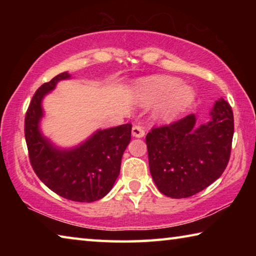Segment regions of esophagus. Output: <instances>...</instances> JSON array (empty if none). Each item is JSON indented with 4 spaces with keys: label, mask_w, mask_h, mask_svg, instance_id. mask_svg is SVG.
I'll use <instances>...</instances> for the list:
<instances>
[{
    "label": "esophagus",
    "mask_w": 256,
    "mask_h": 256,
    "mask_svg": "<svg viewBox=\"0 0 256 256\" xmlns=\"http://www.w3.org/2000/svg\"><path fill=\"white\" fill-rule=\"evenodd\" d=\"M144 128L141 125H134L132 128V136L136 138H144Z\"/></svg>",
    "instance_id": "34e87169"
}]
</instances>
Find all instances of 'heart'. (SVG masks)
<instances>
[{
	"instance_id": "b5f03b06",
	"label": "heart",
	"mask_w": 256,
	"mask_h": 256,
	"mask_svg": "<svg viewBox=\"0 0 256 256\" xmlns=\"http://www.w3.org/2000/svg\"><path fill=\"white\" fill-rule=\"evenodd\" d=\"M180 80L172 76H156L148 81L146 88L150 94V100L159 102L162 100L168 94L170 96L164 102L162 108V118H170L175 115L177 112L180 110L186 104H188L193 97L192 90L186 86H180Z\"/></svg>"
}]
</instances>
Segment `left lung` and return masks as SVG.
I'll use <instances>...</instances> for the list:
<instances>
[{"label":"left lung","mask_w":256,"mask_h":256,"mask_svg":"<svg viewBox=\"0 0 256 256\" xmlns=\"http://www.w3.org/2000/svg\"><path fill=\"white\" fill-rule=\"evenodd\" d=\"M209 123L196 126L194 115L154 126L146 134L149 168L158 190L172 198L192 196L222 176L232 152L234 114L216 102Z\"/></svg>","instance_id":"8db88e82"}]
</instances>
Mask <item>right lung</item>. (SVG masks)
Here are the masks:
<instances>
[{
    "mask_svg": "<svg viewBox=\"0 0 256 256\" xmlns=\"http://www.w3.org/2000/svg\"><path fill=\"white\" fill-rule=\"evenodd\" d=\"M68 78V73H60L34 92L26 112V144L30 164L47 188L68 200L92 202L105 196L118 178L123 152L131 141L132 124L98 131L76 149L54 148L38 128L42 99Z\"/></svg>",
    "mask_w": 256,
    "mask_h": 256,
    "instance_id": "1",
    "label": "right lung"
}]
</instances>
